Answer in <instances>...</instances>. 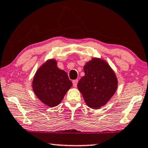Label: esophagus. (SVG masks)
Masks as SVG:
<instances>
[{
	"label": "esophagus",
	"mask_w": 148,
	"mask_h": 148,
	"mask_svg": "<svg viewBox=\"0 0 148 148\" xmlns=\"http://www.w3.org/2000/svg\"><path fill=\"white\" fill-rule=\"evenodd\" d=\"M78 82V80L76 79V80H74L72 81V83H73V86H74V87H76V86H77V83Z\"/></svg>",
	"instance_id": "1"
}]
</instances>
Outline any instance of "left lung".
Returning a JSON list of instances; mask_svg holds the SVG:
<instances>
[{"instance_id": "left-lung-1", "label": "left lung", "mask_w": 148, "mask_h": 148, "mask_svg": "<svg viewBox=\"0 0 148 148\" xmlns=\"http://www.w3.org/2000/svg\"><path fill=\"white\" fill-rule=\"evenodd\" d=\"M85 76L77 87L85 102L91 108L104 106L116 91L117 80L108 63L100 59H93L84 66Z\"/></svg>"}]
</instances>
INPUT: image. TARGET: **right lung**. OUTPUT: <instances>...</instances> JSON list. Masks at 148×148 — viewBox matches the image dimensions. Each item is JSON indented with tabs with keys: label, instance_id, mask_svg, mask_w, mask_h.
I'll return each mask as SVG.
<instances>
[{
	"label": "right lung",
	"instance_id": "1",
	"mask_svg": "<svg viewBox=\"0 0 148 148\" xmlns=\"http://www.w3.org/2000/svg\"><path fill=\"white\" fill-rule=\"evenodd\" d=\"M72 85L67 73L58 68L53 59L47 61L38 69L33 80L35 95L50 107L60 103Z\"/></svg>",
	"mask_w": 148,
	"mask_h": 148
}]
</instances>
